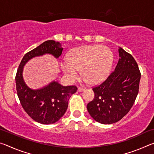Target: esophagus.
Instances as JSON below:
<instances>
[{"mask_svg":"<svg viewBox=\"0 0 154 154\" xmlns=\"http://www.w3.org/2000/svg\"><path fill=\"white\" fill-rule=\"evenodd\" d=\"M84 90H85V88L79 87V88H78V89H77V91H78V92H83V91Z\"/></svg>","mask_w":154,"mask_h":154,"instance_id":"esophagus-1","label":"esophagus"}]
</instances>
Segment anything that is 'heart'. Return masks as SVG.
<instances>
[{
	"instance_id": "1",
	"label": "heart",
	"mask_w": 154,
	"mask_h": 154,
	"mask_svg": "<svg viewBox=\"0 0 154 154\" xmlns=\"http://www.w3.org/2000/svg\"><path fill=\"white\" fill-rule=\"evenodd\" d=\"M113 54L109 48L100 45H83L72 49L67 55L66 61L61 64L65 77L73 82L78 71L90 84H97L105 79L110 71Z\"/></svg>"
}]
</instances>
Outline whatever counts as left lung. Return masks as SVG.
<instances>
[{
	"instance_id": "obj_1",
	"label": "left lung",
	"mask_w": 154,
	"mask_h": 154,
	"mask_svg": "<svg viewBox=\"0 0 154 154\" xmlns=\"http://www.w3.org/2000/svg\"><path fill=\"white\" fill-rule=\"evenodd\" d=\"M115 71L105 82L92 88L94 98L87 105L91 117L103 124L120 120L128 113L139 92L140 72L131 54L119 48Z\"/></svg>"
}]
</instances>
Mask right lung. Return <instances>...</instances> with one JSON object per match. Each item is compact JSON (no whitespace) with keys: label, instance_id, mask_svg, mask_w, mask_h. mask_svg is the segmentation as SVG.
Listing matches in <instances>:
<instances>
[{"label":"right lung","instance_id":"add662e5","mask_svg":"<svg viewBox=\"0 0 154 154\" xmlns=\"http://www.w3.org/2000/svg\"><path fill=\"white\" fill-rule=\"evenodd\" d=\"M62 50L59 42L46 41L25 54L17 71L15 83L21 105L28 116L38 123L51 124L58 122L66 112L69 98L77 92V88L75 85L63 86L54 81L42 88L32 90L27 86L23 79L24 66L34 57L44 54H51L58 58Z\"/></svg>","mask_w":154,"mask_h":154}]
</instances>
